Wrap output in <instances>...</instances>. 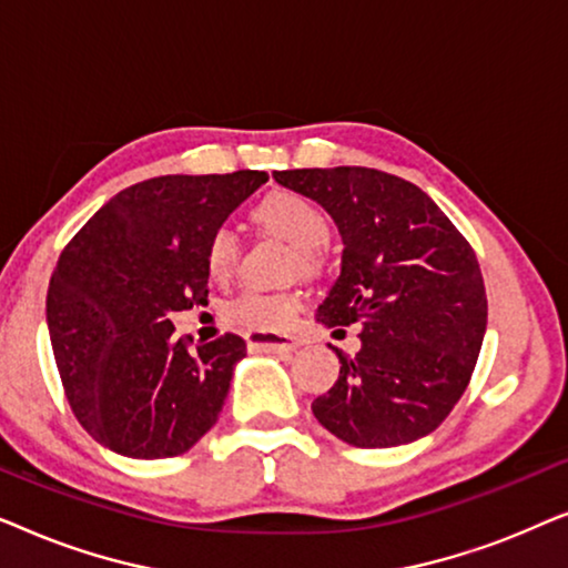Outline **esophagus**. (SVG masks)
<instances>
[{
    "label": "esophagus",
    "instance_id": "34e87169",
    "mask_svg": "<svg viewBox=\"0 0 568 568\" xmlns=\"http://www.w3.org/2000/svg\"><path fill=\"white\" fill-rule=\"evenodd\" d=\"M247 346L253 352H268V354H290L300 346L297 338L292 336H276V333H247Z\"/></svg>",
    "mask_w": 568,
    "mask_h": 568
}]
</instances>
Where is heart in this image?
Segmentation results:
<instances>
[{"label":"heart","mask_w":568,"mask_h":568,"mask_svg":"<svg viewBox=\"0 0 568 568\" xmlns=\"http://www.w3.org/2000/svg\"><path fill=\"white\" fill-rule=\"evenodd\" d=\"M255 222L263 230L290 240L297 247L305 268H313L317 251L328 243L331 222L323 209L294 191H274L253 209ZM240 255V240L230 227L212 232L206 243V268L214 278H227ZM300 310L297 294L286 292H258L245 290L222 307V317L230 325L251 333H276L292 323Z\"/></svg>","instance_id":"obj_1"}]
</instances>
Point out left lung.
Masks as SVG:
<instances>
[{"label":"left lung","mask_w":568,"mask_h":568,"mask_svg":"<svg viewBox=\"0 0 568 568\" xmlns=\"http://www.w3.org/2000/svg\"><path fill=\"white\" fill-rule=\"evenodd\" d=\"M313 199L344 237L341 276L317 317L362 325L336 385L313 400L331 434L362 449L398 447L437 429L470 383L486 333L476 253L445 212L398 175L375 168L276 170Z\"/></svg>","instance_id":"1"}]
</instances>
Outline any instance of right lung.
<instances>
[{
  "label": "right lung",
  "mask_w": 568,
  "mask_h": 568,
  "mask_svg": "<svg viewBox=\"0 0 568 568\" xmlns=\"http://www.w3.org/2000/svg\"><path fill=\"white\" fill-rule=\"evenodd\" d=\"M268 181L261 170L160 175L129 185L69 240L45 317L64 395L82 429L113 453L183 455L220 418L235 333L189 348L170 317L206 305V243Z\"/></svg>",
  "instance_id": "obj_1"
}]
</instances>
